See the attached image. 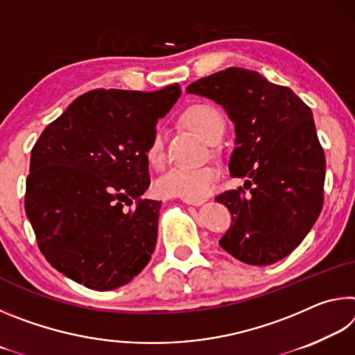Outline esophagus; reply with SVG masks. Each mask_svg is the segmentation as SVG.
I'll list each match as a JSON object with an SVG mask.
<instances>
[{
    "mask_svg": "<svg viewBox=\"0 0 355 355\" xmlns=\"http://www.w3.org/2000/svg\"><path fill=\"white\" fill-rule=\"evenodd\" d=\"M184 203H188V205H194V207H199V205H202L203 202V199H199V200H191V199H182Z\"/></svg>",
    "mask_w": 355,
    "mask_h": 355,
    "instance_id": "34e87169",
    "label": "esophagus"
}]
</instances>
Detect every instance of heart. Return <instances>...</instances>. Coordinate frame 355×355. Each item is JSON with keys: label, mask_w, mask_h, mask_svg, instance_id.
Instances as JSON below:
<instances>
[{"label": "heart", "mask_w": 355, "mask_h": 355, "mask_svg": "<svg viewBox=\"0 0 355 355\" xmlns=\"http://www.w3.org/2000/svg\"><path fill=\"white\" fill-rule=\"evenodd\" d=\"M186 127L209 144L218 142L225 133V120L218 107L209 103H194L183 112ZM148 164L159 169L164 164V135L155 130L146 147ZM219 172L213 166L182 167L173 166L156 180L155 189L161 197H180V199L199 200L211 192L218 182Z\"/></svg>", "instance_id": "heart-1"}]
</instances>
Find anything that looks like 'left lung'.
<instances>
[{
  "label": "left lung",
  "mask_w": 355,
  "mask_h": 355,
  "mask_svg": "<svg viewBox=\"0 0 355 355\" xmlns=\"http://www.w3.org/2000/svg\"><path fill=\"white\" fill-rule=\"evenodd\" d=\"M186 91L222 105L235 123L228 169L245 183L216 197L232 213L220 248L254 266L290 255L324 203L326 158L311 110L291 89L241 67L202 78Z\"/></svg>",
  "instance_id": "8db88e82"
}]
</instances>
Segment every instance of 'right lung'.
Masks as SVG:
<instances>
[{
  "instance_id": "obj_1",
  "label": "right lung",
  "mask_w": 355,
  "mask_h": 355,
  "mask_svg": "<svg viewBox=\"0 0 355 355\" xmlns=\"http://www.w3.org/2000/svg\"><path fill=\"white\" fill-rule=\"evenodd\" d=\"M182 89H95L73 100L31 150L25 209L46 261L76 284L107 291L152 258L161 202L146 147Z\"/></svg>"
}]
</instances>
